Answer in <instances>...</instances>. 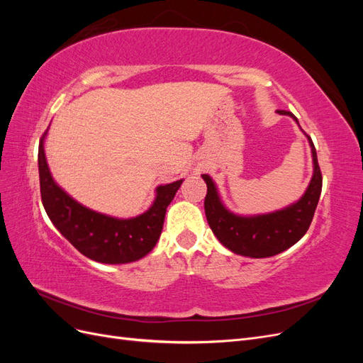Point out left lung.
Instances as JSON below:
<instances>
[{"label": "left lung", "instance_id": "8db88e82", "mask_svg": "<svg viewBox=\"0 0 363 363\" xmlns=\"http://www.w3.org/2000/svg\"><path fill=\"white\" fill-rule=\"evenodd\" d=\"M277 113L289 115L296 121L291 112L277 111ZM307 138L312 147L313 177L301 200L283 211L250 218L238 216L223 206L212 179L207 174L201 175L207 184V195L204 199L207 223L224 247L240 256L256 259L271 257L288 250L306 235L323 189V174L318 164L316 150L311 136Z\"/></svg>", "mask_w": 363, "mask_h": 363}]
</instances>
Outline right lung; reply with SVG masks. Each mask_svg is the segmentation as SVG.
I'll return each mask as SVG.
<instances>
[{
	"label": "right lung",
	"instance_id": "right-lung-1",
	"mask_svg": "<svg viewBox=\"0 0 363 363\" xmlns=\"http://www.w3.org/2000/svg\"><path fill=\"white\" fill-rule=\"evenodd\" d=\"M43 136L38 155L40 199L59 232L83 256L95 262L128 263L147 256L157 244L167 207L183 180L159 186L155 203L136 218L118 219L98 213L72 200L52 180L43 151Z\"/></svg>",
	"mask_w": 363,
	"mask_h": 363
}]
</instances>
